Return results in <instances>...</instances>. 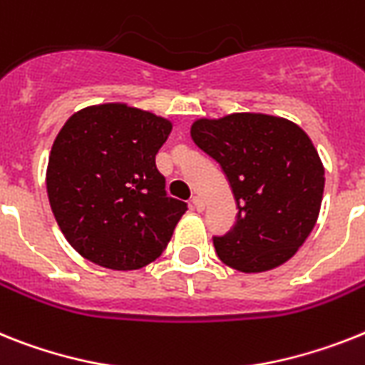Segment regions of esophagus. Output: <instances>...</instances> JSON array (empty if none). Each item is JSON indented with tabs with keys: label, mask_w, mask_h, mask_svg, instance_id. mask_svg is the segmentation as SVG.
Returning a JSON list of instances; mask_svg holds the SVG:
<instances>
[{
	"label": "esophagus",
	"mask_w": 365,
	"mask_h": 365,
	"mask_svg": "<svg viewBox=\"0 0 365 365\" xmlns=\"http://www.w3.org/2000/svg\"><path fill=\"white\" fill-rule=\"evenodd\" d=\"M192 207L197 211H204V200L200 197H192Z\"/></svg>",
	"instance_id": "obj_1"
}]
</instances>
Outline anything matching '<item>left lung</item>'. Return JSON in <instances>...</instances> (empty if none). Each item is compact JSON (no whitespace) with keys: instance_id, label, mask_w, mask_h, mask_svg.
Masks as SVG:
<instances>
[{"instance_id":"1","label":"left lung","mask_w":365,"mask_h":365,"mask_svg":"<svg viewBox=\"0 0 365 365\" xmlns=\"http://www.w3.org/2000/svg\"><path fill=\"white\" fill-rule=\"evenodd\" d=\"M195 145L222 167L237 202V220L213 237L217 256L241 272L286 263L314 230L324 167L302 128L282 116L232 113L198 118Z\"/></svg>"}]
</instances>
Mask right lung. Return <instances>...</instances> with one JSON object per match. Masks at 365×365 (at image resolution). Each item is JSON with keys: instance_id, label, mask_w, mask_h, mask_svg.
Masks as SVG:
<instances>
[{"instance_id": "right-lung-1", "label": "right lung", "mask_w": 365, "mask_h": 365, "mask_svg": "<svg viewBox=\"0 0 365 365\" xmlns=\"http://www.w3.org/2000/svg\"><path fill=\"white\" fill-rule=\"evenodd\" d=\"M173 122L128 103L73 113L46 170L55 220L72 249L113 271H135L167 249L187 204L167 197L155 154Z\"/></svg>"}]
</instances>
